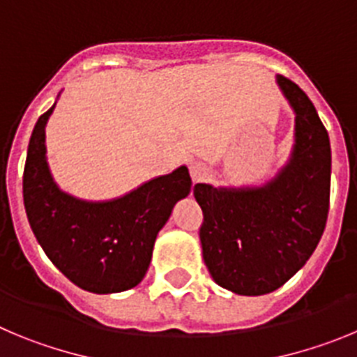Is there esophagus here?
Masks as SVG:
<instances>
[{"label":"esophagus","instance_id":"obj_1","mask_svg":"<svg viewBox=\"0 0 357 357\" xmlns=\"http://www.w3.org/2000/svg\"><path fill=\"white\" fill-rule=\"evenodd\" d=\"M190 176L194 183H201L204 181V179H208V176H210V169H208L204 163L194 162L190 165Z\"/></svg>","mask_w":357,"mask_h":357}]
</instances>
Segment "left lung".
Masks as SVG:
<instances>
[{
	"label": "left lung",
	"mask_w": 357,
	"mask_h": 357,
	"mask_svg": "<svg viewBox=\"0 0 357 357\" xmlns=\"http://www.w3.org/2000/svg\"><path fill=\"white\" fill-rule=\"evenodd\" d=\"M278 85L295 112L287 165L261 186H194L202 258L218 287L238 295L271 294L301 271L329 213V135L298 85L281 75Z\"/></svg>",
	"instance_id": "1"
}]
</instances>
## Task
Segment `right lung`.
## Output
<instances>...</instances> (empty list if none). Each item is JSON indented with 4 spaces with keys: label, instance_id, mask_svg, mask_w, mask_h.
I'll return each mask as SVG.
<instances>
[{
    "label": "right lung",
    "instance_id": "1",
    "mask_svg": "<svg viewBox=\"0 0 357 357\" xmlns=\"http://www.w3.org/2000/svg\"><path fill=\"white\" fill-rule=\"evenodd\" d=\"M56 105V102H54ZM38 117L28 146L22 197L28 222L53 265L82 290L117 294L149 268L156 234L176 202L190 194L185 165L110 201H83L60 190L46 160V124Z\"/></svg>",
    "mask_w": 357,
    "mask_h": 357
}]
</instances>
